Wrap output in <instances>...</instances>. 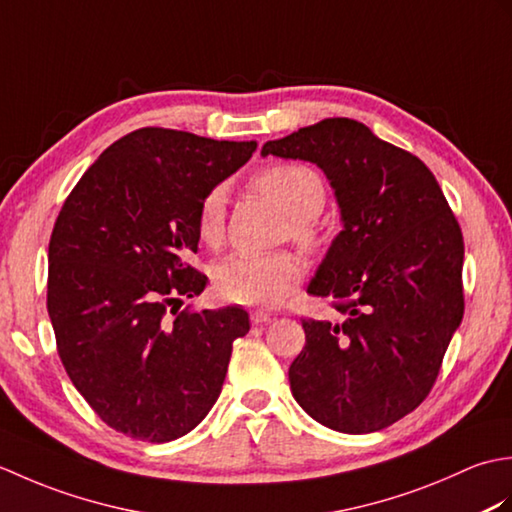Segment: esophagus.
Instances as JSON below:
<instances>
[{"instance_id":"esophagus-1","label":"esophagus","mask_w":512,"mask_h":512,"mask_svg":"<svg viewBox=\"0 0 512 512\" xmlns=\"http://www.w3.org/2000/svg\"><path fill=\"white\" fill-rule=\"evenodd\" d=\"M250 321H253L255 325H266L273 321V317H270V314L264 310H255V312H250Z\"/></svg>"}]
</instances>
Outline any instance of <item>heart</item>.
I'll use <instances>...</instances> for the list:
<instances>
[{"instance_id": "b5f03b06", "label": "heart", "mask_w": 512, "mask_h": 512, "mask_svg": "<svg viewBox=\"0 0 512 512\" xmlns=\"http://www.w3.org/2000/svg\"><path fill=\"white\" fill-rule=\"evenodd\" d=\"M255 187L290 217V235L301 246L319 244V226L314 222L325 206V182L317 171L299 162H279L255 176ZM226 226L224 187H213L204 195L195 217V231L206 246H220ZM303 277L297 255L288 250L255 255L235 253L222 259L213 270V284L228 301L244 306H273L284 299Z\"/></svg>"}]
</instances>
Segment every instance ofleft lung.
Segmentation results:
<instances>
[{"label":"left lung","mask_w":512,"mask_h":512,"mask_svg":"<svg viewBox=\"0 0 512 512\" xmlns=\"http://www.w3.org/2000/svg\"><path fill=\"white\" fill-rule=\"evenodd\" d=\"M268 154L321 167L343 220L308 286L341 319H301L292 396L334 431L385 429L429 396L462 321V228L429 167L352 118L268 140Z\"/></svg>","instance_id":"1"}]
</instances>
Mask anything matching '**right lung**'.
Returning a JSON list of instances; mask_svg holds the SVG:
<instances>
[{
	"mask_svg": "<svg viewBox=\"0 0 512 512\" xmlns=\"http://www.w3.org/2000/svg\"><path fill=\"white\" fill-rule=\"evenodd\" d=\"M255 149L253 140L136 129L103 151L61 206L48 246L57 352L118 433L176 440L220 396L233 341L250 330L246 310L168 308L206 286L191 264L202 198Z\"/></svg>",
	"mask_w": 512,
	"mask_h": 512,
	"instance_id": "right-lung-1",
	"label": "right lung"
}]
</instances>
